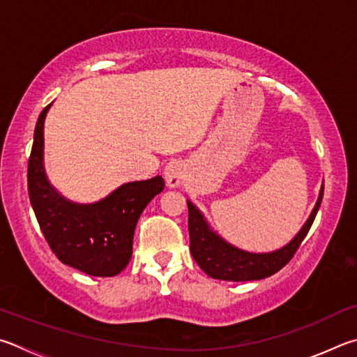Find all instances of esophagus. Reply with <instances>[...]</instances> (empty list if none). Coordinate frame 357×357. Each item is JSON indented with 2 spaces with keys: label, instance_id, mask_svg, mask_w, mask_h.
Listing matches in <instances>:
<instances>
[{
  "label": "esophagus",
  "instance_id": "34e87169",
  "mask_svg": "<svg viewBox=\"0 0 357 357\" xmlns=\"http://www.w3.org/2000/svg\"><path fill=\"white\" fill-rule=\"evenodd\" d=\"M185 172H186V166L183 161L180 160H172L169 161L166 167H165V180H166V185L169 188H175V186H178L180 183L183 182L185 178Z\"/></svg>",
  "mask_w": 357,
  "mask_h": 357
}]
</instances>
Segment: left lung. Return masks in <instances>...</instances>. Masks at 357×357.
Instances as JSON below:
<instances>
[{
  "instance_id": "1",
  "label": "left lung",
  "mask_w": 357,
  "mask_h": 357,
  "mask_svg": "<svg viewBox=\"0 0 357 357\" xmlns=\"http://www.w3.org/2000/svg\"><path fill=\"white\" fill-rule=\"evenodd\" d=\"M324 185H321L320 196L315 204L314 210L305 221L303 229L296 234L289 245L278 249V251L266 254L246 252L241 249L229 245L220 235L215 234L208 227L204 215L195 205L188 201V230H190V251L197 265L207 273L210 278L221 280H232V282H241V280H259L273 276L280 268H284L291 260L298 251L299 245L307 235L309 229L314 222L317 211L320 208L323 199Z\"/></svg>"
}]
</instances>
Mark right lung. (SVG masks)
<instances>
[{"label": "right lung", "mask_w": 357, "mask_h": 357, "mask_svg": "<svg viewBox=\"0 0 357 357\" xmlns=\"http://www.w3.org/2000/svg\"><path fill=\"white\" fill-rule=\"evenodd\" d=\"M40 112L28 161L29 201L48 246L62 264L89 276L112 278L128 265L137 220L165 188L160 175L119 186L96 204H75L50 185L43 167V122Z\"/></svg>", "instance_id": "right-lung-1"}]
</instances>
